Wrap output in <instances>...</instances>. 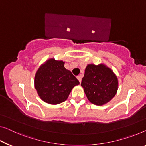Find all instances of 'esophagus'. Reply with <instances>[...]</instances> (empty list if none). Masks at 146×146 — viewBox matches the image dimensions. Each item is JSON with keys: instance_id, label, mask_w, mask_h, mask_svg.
Wrapping results in <instances>:
<instances>
[{"instance_id": "esophagus-1", "label": "esophagus", "mask_w": 146, "mask_h": 146, "mask_svg": "<svg viewBox=\"0 0 146 146\" xmlns=\"http://www.w3.org/2000/svg\"><path fill=\"white\" fill-rule=\"evenodd\" d=\"M77 79L79 80V81L80 82H81V80H82V77L80 75H79V76H77Z\"/></svg>"}]
</instances>
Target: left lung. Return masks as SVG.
<instances>
[{"label":"left lung","mask_w":146,"mask_h":146,"mask_svg":"<svg viewBox=\"0 0 146 146\" xmlns=\"http://www.w3.org/2000/svg\"><path fill=\"white\" fill-rule=\"evenodd\" d=\"M81 86L91 103L102 106L116 94L118 79L111 69L105 65L89 64L85 69Z\"/></svg>","instance_id":"left-lung-1"}]
</instances>
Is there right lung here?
<instances>
[{
    "label": "right lung",
    "instance_id": "add662e5",
    "mask_svg": "<svg viewBox=\"0 0 146 146\" xmlns=\"http://www.w3.org/2000/svg\"><path fill=\"white\" fill-rule=\"evenodd\" d=\"M79 81L64 67V62L54 59L47 60L36 73L35 88L43 101L58 104L66 101L74 86Z\"/></svg>",
    "mask_w": 146,
    "mask_h": 146
}]
</instances>
